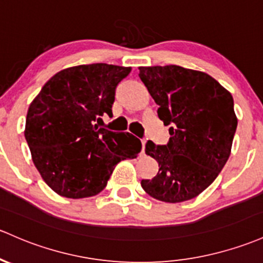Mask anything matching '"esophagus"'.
Returning a JSON list of instances; mask_svg holds the SVG:
<instances>
[{
  "instance_id": "esophagus-1",
  "label": "esophagus",
  "mask_w": 263,
  "mask_h": 263,
  "mask_svg": "<svg viewBox=\"0 0 263 263\" xmlns=\"http://www.w3.org/2000/svg\"><path fill=\"white\" fill-rule=\"evenodd\" d=\"M145 140H142V155H144V148H145Z\"/></svg>"
}]
</instances>
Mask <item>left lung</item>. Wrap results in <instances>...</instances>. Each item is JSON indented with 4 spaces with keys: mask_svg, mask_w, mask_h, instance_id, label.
<instances>
[{
    "mask_svg": "<svg viewBox=\"0 0 263 263\" xmlns=\"http://www.w3.org/2000/svg\"><path fill=\"white\" fill-rule=\"evenodd\" d=\"M139 78L159 105L158 117L169 128V142L145 144L159 171L142 187L168 203L189 200L202 193L227 163L237 118L233 98L205 72L177 65L139 67Z\"/></svg>",
    "mask_w": 263,
    "mask_h": 263,
    "instance_id": "obj_1",
    "label": "left lung"
}]
</instances>
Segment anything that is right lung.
<instances>
[{
	"instance_id": "right-lung-1",
	"label": "right lung",
	"mask_w": 263,
	"mask_h": 263,
	"mask_svg": "<svg viewBox=\"0 0 263 263\" xmlns=\"http://www.w3.org/2000/svg\"><path fill=\"white\" fill-rule=\"evenodd\" d=\"M130 71L109 64L67 67L31 103L25 138L42 179L60 196L79 199L100 193L115 165L142 149L134 135L93 124L104 114L111 117L115 89Z\"/></svg>"
}]
</instances>
